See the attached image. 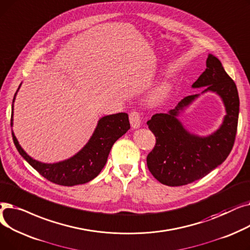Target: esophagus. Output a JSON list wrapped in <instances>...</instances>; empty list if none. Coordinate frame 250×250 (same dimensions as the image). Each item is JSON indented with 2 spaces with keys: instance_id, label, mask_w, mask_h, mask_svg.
Returning <instances> with one entry per match:
<instances>
[{
  "instance_id": "esophagus-1",
  "label": "esophagus",
  "mask_w": 250,
  "mask_h": 250,
  "mask_svg": "<svg viewBox=\"0 0 250 250\" xmlns=\"http://www.w3.org/2000/svg\"><path fill=\"white\" fill-rule=\"evenodd\" d=\"M129 121H130V124H131L132 128L133 129H137L140 127V124H141V117H140V114L138 112H131L129 115Z\"/></svg>"
}]
</instances>
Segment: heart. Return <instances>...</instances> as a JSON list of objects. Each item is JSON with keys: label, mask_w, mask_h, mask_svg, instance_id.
Instances as JSON below:
<instances>
[{"label": "heart", "mask_w": 250, "mask_h": 250, "mask_svg": "<svg viewBox=\"0 0 250 250\" xmlns=\"http://www.w3.org/2000/svg\"><path fill=\"white\" fill-rule=\"evenodd\" d=\"M166 93H167V89H166L165 86H161L156 91V93H154V98H156L157 100H161V99H163L166 96Z\"/></svg>", "instance_id": "1"}]
</instances>
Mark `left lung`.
I'll return each instance as SVG.
<instances>
[{"instance_id":"obj_1","label":"left lung","mask_w":250,"mask_h":250,"mask_svg":"<svg viewBox=\"0 0 250 250\" xmlns=\"http://www.w3.org/2000/svg\"><path fill=\"white\" fill-rule=\"evenodd\" d=\"M221 98L226 115L219 129L207 136L190 133L179 115L200 94L184 98L168 113L156 114L146 122L156 136V146L146 158L152 176L168 186L192 183L220 166L232 150L239 115V97L235 82L217 57L208 54L207 69L192 84Z\"/></svg>"}]
</instances>
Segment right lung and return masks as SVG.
Returning a JSON list of instances; mask_svg holds the SVG:
<instances>
[{
  "mask_svg": "<svg viewBox=\"0 0 250 250\" xmlns=\"http://www.w3.org/2000/svg\"><path fill=\"white\" fill-rule=\"evenodd\" d=\"M20 86L21 84L15 93L12 104L11 127H13L14 102ZM129 129L130 123L126 113L104 116L98 121V125L87 144L77 153L65 161L53 164L42 163L28 156L19 145L13 130H12V137L22 158L45 179L59 185L74 186L87 183L101 173L108 160L113 145Z\"/></svg>",
  "mask_w": 250,
  "mask_h": 250,
  "instance_id": "obj_1",
  "label": "right lung"
}]
</instances>
